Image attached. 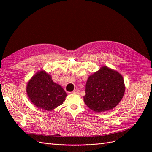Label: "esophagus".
Returning a JSON list of instances; mask_svg holds the SVG:
<instances>
[{"mask_svg":"<svg viewBox=\"0 0 152 152\" xmlns=\"http://www.w3.org/2000/svg\"><path fill=\"white\" fill-rule=\"evenodd\" d=\"M79 92H80V90L79 89H74V90L73 91L72 93H77V94H78V93H79Z\"/></svg>","mask_w":152,"mask_h":152,"instance_id":"obj_1","label":"esophagus"}]
</instances>
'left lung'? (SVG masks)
I'll list each match as a JSON object with an SVG mask.
<instances>
[{
	"label": "left lung",
	"instance_id": "obj_1",
	"mask_svg": "<svg viewBox=\"0 0 152 152\" xmlns=\"http://www.w3.org/2000/svg\"><path fill=\"white\" fill-rule=\"evenodd\" d=\"M125 92L122 76L107 66L89 76L86 85L84 101L96 112L108 111L121 102Z\"/></svg>",
	"mask_w": 152,
	"mask_h": 152
}]
</instances>
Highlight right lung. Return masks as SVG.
<instances>
[{
  "label": "right lung",
  "instance_id": "add662e5",
  "mask_svg": "<svg viewBox=\"0 0 152 152\" xmlns=\"http://www.w3.org/2000/svg\"><path fill=\"white\" fill-rule=\"evenodd\" d=\"M26 92L34 104L47 111L62 104L67 96L65 90L54 83L44 71L38 72L31 78L27 84Z\"/></svg>",
  "mask_w": 152,
  "mask_h": 152
}]
</instances>
